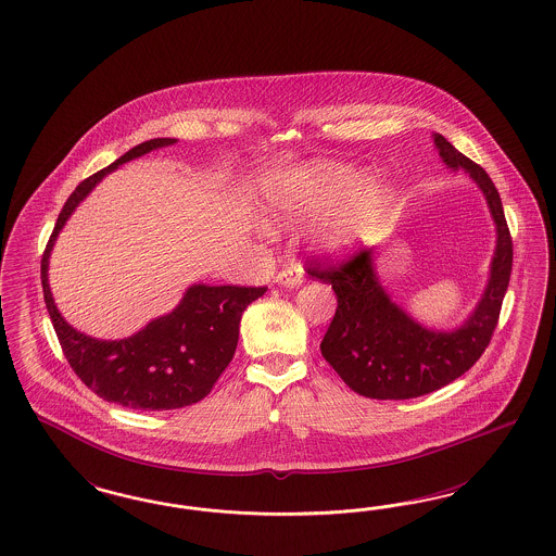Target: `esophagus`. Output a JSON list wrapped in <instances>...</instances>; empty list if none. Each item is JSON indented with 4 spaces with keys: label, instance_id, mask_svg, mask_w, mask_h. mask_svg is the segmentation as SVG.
Masks as SVG:
<instances>
[{
    "label": "esophagus",
    "instance_id": "1",
    "mask_svg": "<svg viewBox=\"0 0 556 556\" xmlns=\"http://www.w3.org/2000/svg\"><path fill=\"white\" fill-rule=\"evenodd\" d=\"M276 282L282 287L294 288L303 285V268L299 264H288L287 268L280 269L276 276Z\"/></svg>",
    "mask_w": 556,
    "mask_h": 556
}]
</instances>
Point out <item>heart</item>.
<instances>
[{
  "label": "heart",
  "instance_id": "heart-1",
  "mask_svg": "<svg viewBox=\"0 0 556 556\" xmlns=\"http://www.w3.org/2000/svg\"><path fill=\"white\" fill-rule=\"evenodd\" d=\"M354 174L340 165H317L299 176L271 179L266 186V202L271 213L285 220H303L319 215L336 204L352 186ZM378 190L375 184H364L340 208L325 229L323 239L329 245H348L372 223L377 215Z\"/></svg>",
  "mask_w": 556,
  "mask_h": 556
}]
</instances>
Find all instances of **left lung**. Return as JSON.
Returning <instances> with one entry per match:
<instances>
[{
    "mask_svg": "<svg viewBox=\"0 0 556 556\" xmlns=\"http://www.w3.org/2000/svg\"><path fill=\"white\" fill-rule=\"evenodd\" d=\"M433 143L448 167H463L479 184L497 225L489 285L481 303L460 329L448 333L431 331L394 305L378 282L372 250L354 251L338 264L329 260H311L306 264V271L331 285L338 296L336 315L321 341L323 358L352 391L368 399H413L463 377L483 356L493 338L509 287L514 243L495 184L481 165L470 162L442 135H433Z\"/></svg>",
    "mask_w": 556,
    "mask_h": 556,
    "instance_id": "8db88e82",
    "label": "left lung"
}]
</instances>
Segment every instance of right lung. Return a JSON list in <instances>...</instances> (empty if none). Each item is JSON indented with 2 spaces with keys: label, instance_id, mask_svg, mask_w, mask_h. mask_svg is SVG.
<instances>
[{
  "label": "right lung",
  "instance_id": "right-lung-1",
  "mask_svg": "<svg viewBox=\"0 0 556 556\" xmlns=\"http://www.w3.org/2000/svg\"><path fill=\"white\" fill-rule=\"evenodd\" d=\"M176 143L151 139L126 151L121 160L84 179L61 208L40 260V280L54 333L73 372L104 401L141 412H167L202 401L233 359L243 311L266 287L188 288L169 315L149 323L139 333L118 341L93 340L75 331L54 306L49 288V255L54 239L75 206L118 165Z\"/></svg>",
  "mask_w": 556,
  "mask_h": 556
}]
</instances>
